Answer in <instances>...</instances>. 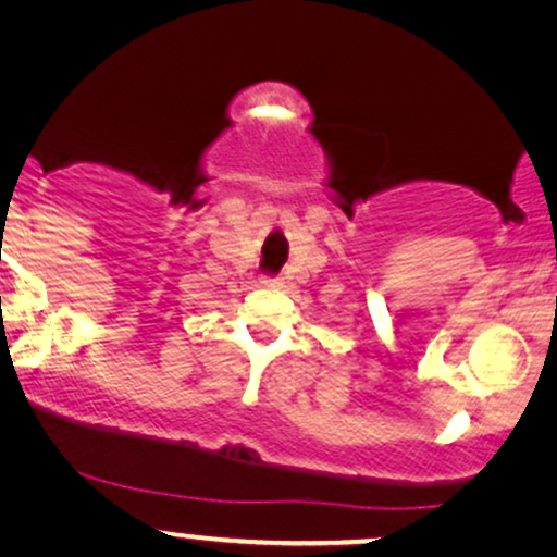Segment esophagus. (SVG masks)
<instances>
[{
	"mask_svg": "<svg viewBox=\"0 0 557 557\" xmlns=\"http://www.w3.org/2000/svg\"><path fill=\"white\" fill-rule=\"evenodd\" d=\"M259 283H262L264 287H277L280 285V277H270V274H264V277L259 280Z\"/></svg>",
	"mask_w": 557,
	"mask_h": 557,
	"instance_id": "1",
	"label": "esophagus"
}]
</instances>
